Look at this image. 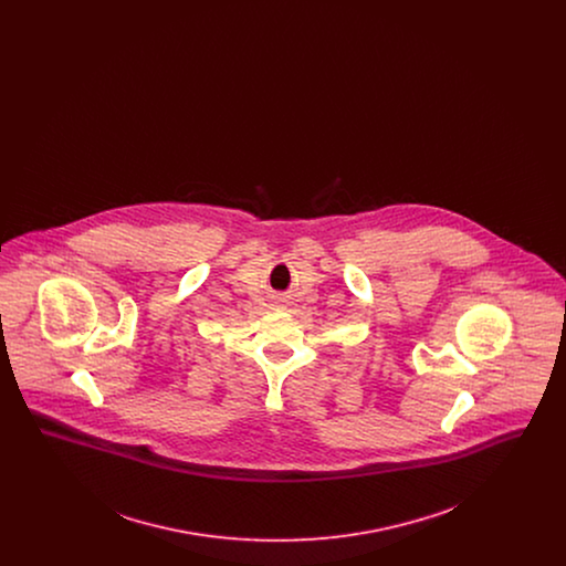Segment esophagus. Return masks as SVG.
Listing matches in <instances>:
<instances>
[{
	"label": "esophagus",
	"instance_id": "34e87169",
	"mask_svg": "<svg viewBox=\"0 0 566 566\" xmlns=\"http://www.w3.org/2000/svg\"><path fill=\"white\" fill-rule=\"evenodd\" d=\"M271 298H273V305H275V307H282V303H284V296L273 295Z\"/></svg>",
	"mask_w": 566,
	"mask_h": 566
}]
</instances>
